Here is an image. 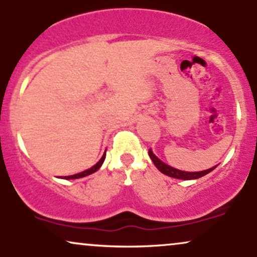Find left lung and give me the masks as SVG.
<instances>
[{"mask_svg":"<svg viewBox=\"0 0 257 257\" xmlns=\"http://www.w3.org/2000/svg\"><path fill=\"white\" fill-rule=\"evenodd\" d=\"M149 156L150 158L152 159L153 164H155L156 168L159 170L161 173L166 174V175L170 176V178H175V179H181V180H193V179H199L202 178V176L206 175V174H209L210 172H213L216 167H213L210 168V169H206V170H203V172H194V173H190V172H182V170H179V169H175V168L173 167H169L168 164L163 163V162L161 161V159H158L156 157L155 155H153L151 150L149 151Z\"/></svg>","mask_w":257,"mask_h":257,"instance_id":"obj_1","label":"left lung"}]
</instances>
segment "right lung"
<instances>
[{
  "instance_id": "1",
  "label": "right lung",
  "mask_w": 257,
  "mask_h": 257,
  "mask_svg": "<svg viewBox=\"0 0 257 257\" xmlns=\"http://www.w3.org/2000/svg\"><path fill=\"white\" fill-rule=\"evenodd\" d=\"M105 156H106V153H104V156H102L101 157V159H100V161L98 162V163L95 164V166L94 167H91L90 169H88V170H84V172H82V173H78V174H75V175H70V176H65L64 179H79V178H84V176H87V175H90V174H93V173H95L96 170L99 169L100 167H101V164L104 163V161H105Z\"/></svg>"
}]
</instances>
